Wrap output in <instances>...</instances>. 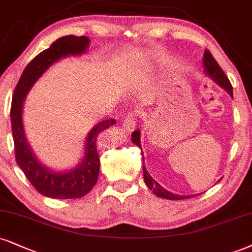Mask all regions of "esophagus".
<instances>
[{
    "instance_id": "34e87169",
    "label": "esophagus",
    "mask_w": 252,
    "mask_h": 252,
    "mask_svg": "<svg viewBox=\"0 0 252 252\" xmlns=\"http://www.w3.org/2000/svg\"><path fill=\"white\" fill-rule=\"evenodd\" d=\"M123 127H124V129H125L127 133H132L135 129V121H134V119H133L132 117H127L126 119L124 120Z\"/></svg>"
}]
</instances>
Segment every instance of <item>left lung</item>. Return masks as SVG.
I'll use <instances>...</instances> for the list:
<instances>
[{
	"label": "left lung",
	"mask_w": 252,
	"mask_h": 252,
	"mask_svg": "<svg viewBox=\"0 0 252 252\" xmlns=\"http://www.w3.org/2000/svg\"><path fill=\"white\" fill-rule=\"evenodd\" d=\"M203 66H204V72L209 78H212L214 82H215L220 88H222L223 90H225L226 92L229 93V95L232 98V86L230 82H229L228 77L225 76V73L223 72V70L221 69L217 62L215 61V58L213 57V55L210 54L209 51L206 50L204 51V56H203ZM140 136L141 133L140 131H134L132 133V142L135 146H138L139 148H141V144H140ZM142 159L144 158V153H142ZM142 170H144V180L146 186L151 189L152 191L154 192L157 196H159L161 198H166V200H174V201H178V200H185V198H190L196 196V195H178V194H173L172 191L167 190L164 189L162 186H160L155 180L152 178L151 174L147 172L145 166V161L142 160ZM221 181V179L219 180Z\"/></svg>",
	"instance_id": "1"
}]
</instances>
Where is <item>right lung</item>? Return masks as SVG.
<instances>
[{
	"mask_svg": "<svg viewBox=\"0 0 252 252\" xmlns=\"http://www.w3.org/2000/svg\"><path fill=\"white\" fill-rule=\"evenodd\" d=\"M89 45L90 38L86 36L69 35L58 38L28 64L12 95L10 119L17 164L36 190L46 197L79 198L94 187L100 169L98 138L102 131L116 124V119L104 120L92 127L85 139L84 157L73 168L56 170L40 162L28 142L23 126L24 101L31 88L51 65L67 56H82Z\"/></svg>",
	"mask_w": 252,
	"mask_h": 252,
	"instance_id": "add662e5",
	"label": "right lung"
}]
</instances>
